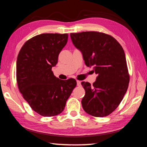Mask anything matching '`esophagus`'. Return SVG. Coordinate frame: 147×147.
I'll return each mask as SVG.
<instances>
[{
	"label": "esophagus",
	"instance_id": "34e87169",
	"mask_svg": "<svg viewBox=\"0 0 147 147\" xmlns=\"http://www.w3.org/2000/svg\"><path fill=\"white\" fill-rule=\"evenodd\" d=\"M76 82H77V85H78V86H81V82L80 81L77 80Z\"/></svg>",
	"mask_w": 147,
	"mask_h": 147
}]
</instances>
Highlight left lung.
I'll list each match as a JSON object with an SVG mask.
<instances>
[{"label": "left lung", "instance_id": "8db88e82", "mask_svg": "<svg viewBox=\"0 0 147 147\" xmlns=\"http://www.w3.org/2000/svg\"><path fill=\"white\" fill-rule=\"evenodd\" d=\"M71 40L82 53L87 67L97 74L91 85L82 82L85 94L84 110L95 117H104L118 107L129 83L126 58L121 45L109 34L96 31L70 34Z\"/></svg>", "mask_w": 147, "mask_h": 147}]
</instances>
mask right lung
I'll use <instances>...</instances> for the list:
<instances>
[{
    "label": "right lung",
    "instance_id": "obj_1",
    "mask_svg": "<svg viewBox=\"0 0 147 147\" xmlns=\"http://www.w3.org/2000/svg\"><path fill=\"white\" fill-rule=\"evenodd\" d=\"M67 39V34H38L26 42L18 55V89L31 108L41 116L62 113L76 85V80H62L51 71Z\"/></svg>",
    "mask_w": 147,
    "mask_h": 147
}]
</instances>
